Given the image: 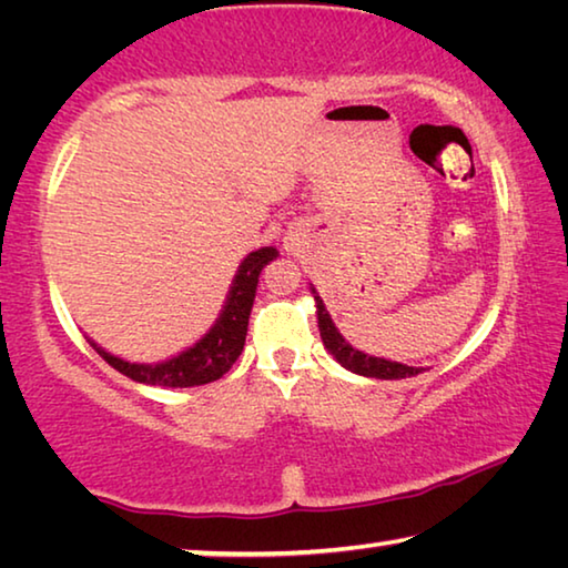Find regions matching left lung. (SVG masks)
Listing matches in <instances>:
<instances>
[{"instance_id":"1","label":"left lung","mask_w":568,"mask_h":568,"mask_svg":"<svg viewBox=\"0 0 568 568\" xmlns=\"http://www.w3.org/2000/svg\"><path fill=\"white\" fill-rule=\"evenodd\" d=\"M313 297H315V303H318L321 338L325 343V348L333 353V358L338 361L343 368L358 373V376H365V378H383V381H398V378L418 376L420 368H410V365L393 363V361H386V358H373V355H365L361 351H355L353 345L338 333V328L333 325L331 315H328V311H325V305L321 301V295L315 293V287H313Z\"/></svg>"}]
</instances>
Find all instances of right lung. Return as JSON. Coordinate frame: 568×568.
Masks as SVG:
<instances>
[{
	"instance_id": "obj_1",
	"label": "right lung",
	"mask_w": 568,
	"mask_h": 568,
	"mask_svg": "<svg viewBox=\"0 0 568 568\" xmlns=\"http://www.w3.org/2000/svg\"><path fill=\"white\" fill-rule=\"evenodd\" d=\"M277 255L275 247H261L255 253H250L243 265L237 267V275L230 287L227 303L220 313L217 323L205 333V338H200L192 348L182 351L175 358L158 365H140L128 363L122 358H114L108 351H102L100 345L92 348L98 351L104 361H108L114 371H120L122 376H128L138 383H148V386H168V388H190V386H205L210 381L223 378L230 371V365L237 361V355L243 353L245 335H247V318L253 311L255 301V287L257 275L263 267Z\"/></svg>"
}]
</instances>
